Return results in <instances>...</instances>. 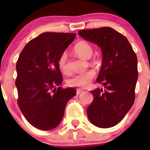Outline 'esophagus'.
I'll list each match as a JSON object with an SVG mask.
<instances>
[{
    "label": "esophagus",
    "instance_id": "1",
    "mask_svg": "<svg viewBox=\"0 0 150 150\" xmlns=\"http://www.w3.org/2000/svg\"><path fill=\"white\" fill-rule=\"evenodd\" d=\"M82 92H83V90H82V89H77V90H76V94H80V93H82Z\"/></svg>",
    "mask_w": 150,
    "mask_h": 150
}]
</instances>
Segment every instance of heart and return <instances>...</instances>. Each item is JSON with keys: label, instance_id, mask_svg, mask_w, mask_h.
Masks as SVG:
<instances>
[{"label": "heart", "instance_id": "obj_1", "mask_svg": "<svg viewBox=\"0 0 150 150\" xmlns=\"http://www.w3.org/2000/svg\"><path fill=\"white\" fill-rule=\"evenodd\" d=\"M73 51L80 57L89 59L92 57L94 50L92 46L85 41H80L75 44L73 48ZM89 65L94 67H99L101 65V61L99 58H93L89 61ZM58 65L60 70L65 74L70 73V68L68 63V55L66 52H63L60 56L58 60ZM95 77V72L92 70H86L85 72L77 73L73 75L68 80V85L70 87H87L91 83Z\"/></svg>", "mask_w": 150, "mask_h": 150}]
</instances>
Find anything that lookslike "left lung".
Segmentation results:
<instances>
[{
	"mask_svg": "<svg viewBox=\"0 0 150 150\" xmlns=\"http://www.w3.org/2000/svg\"><path fill=\"white\" fill-rule=\"evenodd\" d=\"M78 34L102 51L97 81L104 88L91 91L94 99L87 109V116L96 126L111 128L123 120L135 101L137 56L127 38L111 27L80 30Z\"/></svg>",
	"mask_w": 150,
	"mask_h": 150,
	"instance_id": "8db88e82",
	"label": "left lung"
}]
</instances>
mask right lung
Returning <instances> with one entry per match:
<instances>
[{"mask_svg":"<svg viewBox=\"0 0 150 150\" xmlns=\"http://www.w3.org/2000/svg\"><path fill=\"white\" fill-rule=\"evenodd\" d=\"M75 37V33L41 34L27 43L17 61L19 108L27 121L39 130L56 128L68 101L76 94L73 87H59L63 76L58 65L60 56Z\"/></svg>","mask_w":150,"mask_h":150,"instance_id":"1","label":"right lung"}]
</instances>
